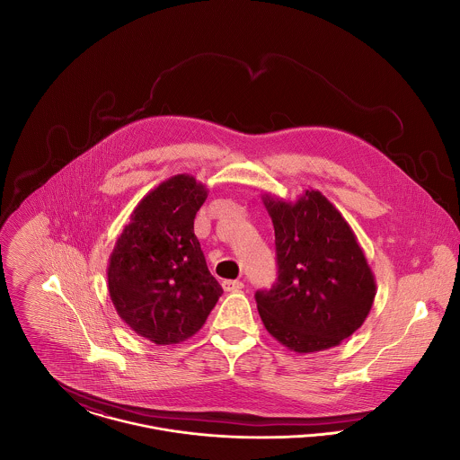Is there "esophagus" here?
<instances>
[{
  "mask_svg": "<svg viewBox=\"0 0 460 460\" xmlns=\"http://www.w3.org/2000/svg\"><path fill=\"white\" fill-rule=\"evenodd\" d=\"M222 288H224V291L234 293V291H240L241 288H243V283L241 281H233V279H226V281H222Z\"/></svg>",
  "mask_w": 460,
  "mask_h": 460,
  "instance_id": "obj_1",
  "label": "esophagus"
}]
</instances>
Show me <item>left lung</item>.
Returning <instances> with one entry per match:
<instances>
[{
	"label": "left lung",
	"instance_id": "obj_1",
	"mask_svg": "<svg viewBox=\"0 0 460 460\" xmlns=\"http://www.w3.org/2000/svg\"><path fill=\"white\" fill-rule=\"evenodd\" d=\"M274 224L278 279L255 300L265 329L296 353L328 350L360 328L376 279L350 224L321 191L295 203L263 195Z\"/></svg>",
	"mask_w": 460,
	"mask_h": 460
}]
</instances>
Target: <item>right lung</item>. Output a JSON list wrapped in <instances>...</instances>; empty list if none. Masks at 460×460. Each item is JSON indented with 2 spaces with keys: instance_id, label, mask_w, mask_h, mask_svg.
I'll use <instances>...</instances> for the list:
<instances>
[{
  "instance_id": "obj_1",
  "label": "right lung",
  "mask_w": 460,
  "mask_h": 460,
  "mask_svg": "<svg viewBox=\"0 0 460 460\" xmlns=\"http://www.w3.org/2000/svg\"><path fill=\"white\" fill-rule=\"evenodd\" d=\"M207 193L193 175L160 182L137 203L110 255L111 304L136 334L155 345L197 334L222 295L195 236Z\"/></svg>"
}]
</instances>
